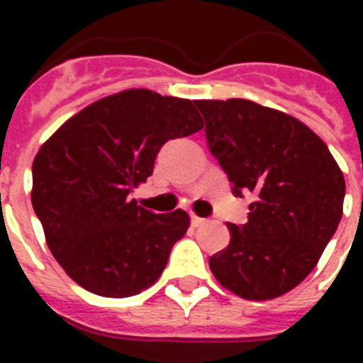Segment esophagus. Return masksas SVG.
<instances>
[{"label": "esophagus", "mask_w": 363, "mask_h": 363, "mask_svg": "<svg viewBox=\"0 0 363 363\" xmlns=\"http://www.w3.org/2000/svg\"><path fill=\"white\" fill-rule=\"evenodd\" d=\"M190 218H192V226L194 228L203 226L205 222H207V220H205V218H201V216H198V215H192V216H190Z\"/></svg>", "instance_id": "obj_1"}]
</instances>
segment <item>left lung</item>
Wrapping results in <instances>:
<instances>
[{
  "label": "left lung",
  "mask_w": 363,
  "mask_h": 363,
  "mask_svg": "<svg viewBox=\"0 0 363 363\" xmlns=\"http://www.w3.org/2000/svg\"><path fill=\"white\" fill-rule=\"evenodd\" d=\"M205 137L248 222H228L230 245L211 256L216 281L265 301L296 288L318 264L343 216L345 179L330 148L298 118L248 99H199Z\"/></svg>",
  "instance_id": "obj_1"
}]
</instances>
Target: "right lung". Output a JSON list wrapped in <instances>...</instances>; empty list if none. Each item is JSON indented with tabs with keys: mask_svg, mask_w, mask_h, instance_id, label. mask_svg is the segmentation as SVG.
Returning <instances> with one entry per match:
<instances>
[{
	"mask_svg": "<svg viewBox=\"0 0 363 363\" xmlns=\"http://www.w3.org/2000/svg\"><path fill=\"white\" fill-rule=\"evenodd\" d=\"M201 128L190 99L131 88L84 107L39 148L31 205L50 252L79 286L130 298L158 281L190 216L156 215L128 196L152 175L164 143Z\"/></svg>",
	"mask_w": 363,
	"mask_h": 363,
	"instance_id": "right-lung-1",
	"label": "right lung"
}]
</instances>
